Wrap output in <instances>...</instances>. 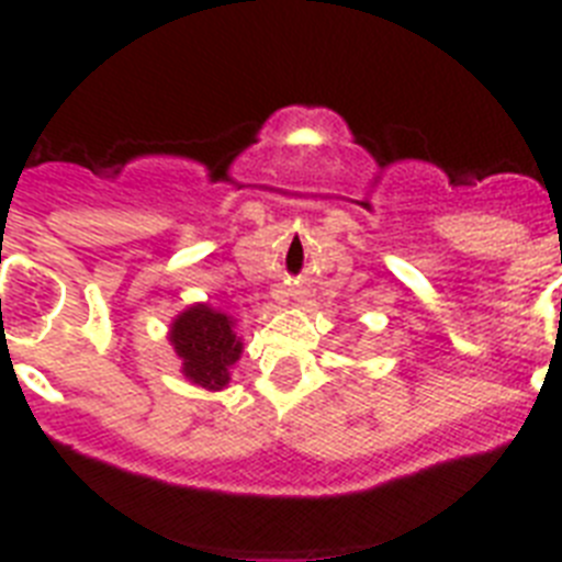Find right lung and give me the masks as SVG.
I'll use <instances>...</instances> for the list:
<instances>
[{
    "instance_id": "add662e5",
    "label": "right lung",
    "mask_w": 562,
    "mask_h": 562,
    "mask_svg": "<svg viewBox=\"0 0 562 562\" xmlns=\"http://www.w3.org/2000/svg\"><path fill=\"white\" fill-rule=\"evenodd\" d=\"M168 340L182 360L186 380L207 391L225 389L245 349L233 331V317L207 304H193L173 317Z\"/></svg>"
}]
</instances>
